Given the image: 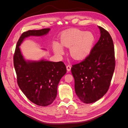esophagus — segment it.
<instances>
[{"instance_id": "obj_1", "label": "esophagus", "mask_w": 128, "mask_h": 128, "mask_svg": "<svg viewBox=\"0 0 128 128\" xmlns=\"http://www.w3.org/2000/svg\"><path fill=\"white\" fill-rule=\"evenodd\" d=\"M67 70L68 72H70L71 70V66L70 65H68L67 66Z\"/></svg>"}]
</instances>
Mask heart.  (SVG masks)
<instances>
[{
  "label": "heart",
  "mask_w": 128,
  "mask_h": 128,
  "mask_svg": "<svg viewBox=\"0 0 128 128\" xmlns=\"http://www.w3.org/2000/svg\"><path fill=\"white\" fill-rule=\"evenodd\" d=\"M61 45L70 48L69 52L72 58L81 60L87 57L91 52L95 42V37L90 32H83L78 29H70L62 33L60 37ZM53 48L59 55L64 54V49L58 42H54Z\"/></svg>",
  "instance_id": "b5f03b06"
}]
</instances>
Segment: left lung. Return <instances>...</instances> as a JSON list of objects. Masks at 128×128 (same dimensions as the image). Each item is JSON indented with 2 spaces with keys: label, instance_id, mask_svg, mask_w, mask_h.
I'll return each mask as SVG.
<instances>
[{
  "label": "left lung",
  "instance_id": "obj_1",
  "mask_svg": "<svg viewBox=\"0 0 128 128\" xmlns=\"http://www.w3.org/2000/svg\"><path fill=\"white\" fill-rule=\"evenodd\" d=\"M98 28L101 34L90 54L71 68L76 94L86 104L96 102L106 94L115 67L113 40L107 30Z\"/></svg>",
  "mask_w": 128,
  "mask_h": 128
}]
</instances>
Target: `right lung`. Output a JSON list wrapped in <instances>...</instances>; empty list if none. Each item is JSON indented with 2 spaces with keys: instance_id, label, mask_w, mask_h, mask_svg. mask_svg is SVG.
I'll use <instances>...</instances> for the list:
<instances>
[{
  "instance_id": "right-lung-1",
  "label": "right lung",
  "mask_w": 128,
  "mask_h": 128,
  "mask_svg": "<svg viewBox=\"0 0 128 128\" xmlns=\"http://www.w3.org/2000/svg\"><path fill=\"white\" fill-rule=\"evenodd\" d=\"M50 30V28H46L22 33L17 42L13 56L19 88L30 101L40 106H47L56 99L58 84L67 72L66 67L62 61H26L19 46L25 38L43 36Z\"/></svg>"
}]
</instances>
